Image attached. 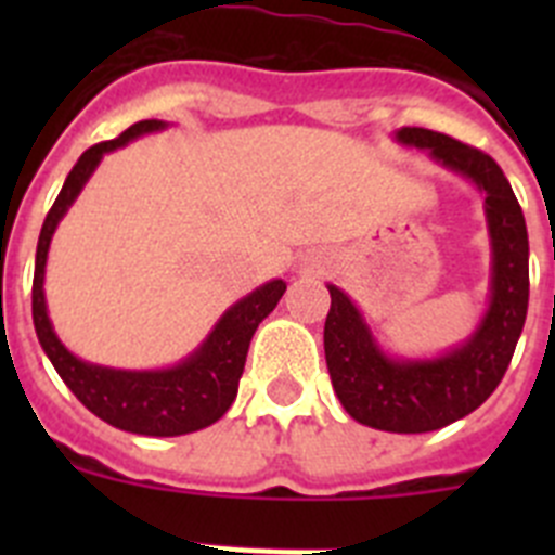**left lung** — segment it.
<instances>
[{
    "mask_svg": "<svg viewBox=\"0 0 555 555\" xmlns=\"http://www.w3.org/2000/svg\"><path fill=\"white\" fill-rule=\"evenodd\" d=\"M397 144L428 152L483 197L489 230V302L464 341L436 356H397L377 341L350 294L327 283L325 361L333 391L361 425L428 434L473 414L506 375L528 313V230L506 175L487 152L444 132L400 127Z\"/></svg>",
    "mask_w": 555,
    "mask_h": 555,
    "instance_id": "obj_1",
    "label": "left lung"
}]
</instances>
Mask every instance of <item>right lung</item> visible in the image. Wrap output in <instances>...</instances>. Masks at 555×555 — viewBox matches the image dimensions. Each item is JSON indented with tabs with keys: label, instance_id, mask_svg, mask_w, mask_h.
<instances>
[{
	"label": "right lung",
	"instance_id": "add662e5",
	"mask_svg": "<svg viewBox=\"0 0 555 555\" xmlns=\"http://www.w3.org/2000/svg\"><path fill=\"white\" fill-rule=\"evenodd\" d=\"M166 127L169 121L160 119L135 121L119 139L102 141L82 152L75 169L68 171L55 205L43 219L36 249V274H33V325H36L43 352L63 377V384L75 391L77 400L91 414L105 420L113 428L141 436H183L222 420L238 395V377L244 372L253 333L274 311L286 292V283L281 278L258 286L247 297L233 302L189 356L160 370H116V366L91 364L77 358L57 338L47 311V292H43L49 244L57 224L80 197V191L86 189L107 152L121 150L130 141L166 130Z\"/></svg>",
	"mask_w": 555,
	"mask_h": 555
}]
</instances>
